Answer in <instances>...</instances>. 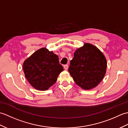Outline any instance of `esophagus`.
Here are the masks:
<instances>
[{
  "mask_svg": "<svg viewBox=\"0 0 128 128\" xmlns=\"http://www.w3.org/2000/svg\"><path fill=\"white\" fill-rule=\"evenodd\" d=\"M64 68L65 70H67L68 69V64H66V65H64Z\"/></svg>",
  "mask_w": 128,
  "mask_h": 128,
  "instance_id": "34e87169",
  "label": "esophagus"
}]
</instances>
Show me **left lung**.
<instances>
[{
  "instance_id": "1",
  "label": "left lung",
  "mask_w": 128,
  "mask_h": 128,
  "mask_svg": "<svg viewBox=\"0 0 128 128\" xmlns=\"http://www.w3.org/2000/svg\"><path fill=\"white\" fill-rule=\"evenodd\" d=\"M107 66V60L102 52L94 45L86 43L75 51L68 71L78 86L88 90L101 82Z\"/></svg>"
}]
</instances>
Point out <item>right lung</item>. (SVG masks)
Segmentation results:
<instances>
[{"label":"right lung","mask_w":128,"mask_h":128,"mask_svg":"<svg viewBox=\"0 0 128 128\" xmlns=\"http://www.w3.org/2000/svg\"><path fill=\"white\" fill-rule=\"evenodd\" d=\"M23 70L30 85L40 91H46L54 85L64 70L58 56L52 51L42 48L24 62Z\"/></svg>","instance_id":"obj_1"}]
</instances>
